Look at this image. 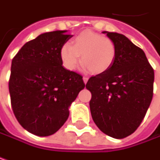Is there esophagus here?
Instances as JSON below:
<instances>
[{"label": "esophagus", "instance_id": "esophagus-1", "mask_svg": "<svg viewBox=\"0 0 160 160\" xmlns=\"http://www.w3.org/2000/svg\"><path fill=\"white\" fill-rule=\"evenodd\" d=\"M88 79H89V78H88V77H83V83H85V84H86V83H87V81H88Z\"/></svg>", "mask_w": 160, "mask_h": 160}]
</instances>
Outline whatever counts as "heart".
<instances>
[{
	"mask_svg": "<svg viewBox=\"0 0 160 160\" xmlns=\"http://www.w3.org/2000/svg\"><path fill=\"white\" fill-rule=\"evenodd\" d=\"M116 46L110 38L92 31L78 34L70 43L64 44L60 50V57L64 66L75 70L81 61L84 68L93 74H102L110 68L116 58Z\"/></svg>",
	"mask_w": 160,
	"mask_h": 160,
	"instance_id": "b5f03b06",
	"label": "heart"
}]
</instances>
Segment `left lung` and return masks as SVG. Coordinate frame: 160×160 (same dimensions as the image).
Wrapping results in <instances>:
<instances>
[{"label":"left lung","instance_id":"8db88e82","mask_svg":"<svg viewBox=\"0 0 160 160\" xmlns=\"http://www.w3.org/2000/svg\"><path fill=\"white\" fill-rule=\"evenodd\" d=\"M113 41L116 58L106 72L90 77V109L99 129L110 137L132 134L144 118L153 96L154 70L144 52L127 37L102 32Z\"/></svg>","mask_w":160,"mask_h":160}]
</instances>
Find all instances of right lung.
<instances>
[{
	"instance_id": "right-lung-1",
	"label": "right lung",
	"mask_w": 160,
	"mask_h": 160,
	"mask_svg": "<svg viewBox=\"0 0 160 160\" xmlns=\"http://www.w3.org/2000/svg\"><path fill=\"white\" fill-rule=\"evenodd\" d=\"M53 31L25 43L11 62L10 102L18 123L29 132L49 136L64 125L68 108L85 84L62 66L60 50L73 35Z\"/></svg>"
}]
</instances>
